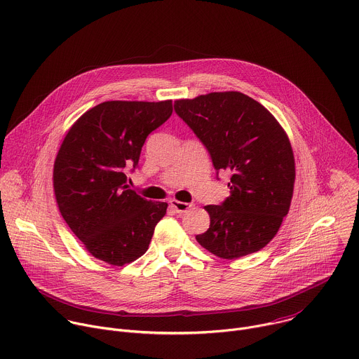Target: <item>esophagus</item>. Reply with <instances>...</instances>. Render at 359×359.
Listing matches in <instances>:
<instances>
[{
    "label": "esophagus",
    "mask_w": 359,
    "mask_h": 359,
    "mask_svg": "<svg viewBox=\"0 0 359 359\" xmlns=\"http://www.w3.org/2000/svg\"><path fill=\"white\" fill-rule=\"evenodd\" d=\"M169 203H170V206L175 209V212H177V213H184V212H187L191 208L190 203L179 201V200H175V198L170 200Z\"/></svg>",
    "instance_id": "1"
}]
</instances>
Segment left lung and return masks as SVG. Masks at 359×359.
I'll return each instance as SVG.
<instances>
[{
    "label": "left lung",
    "instance_id": "left-lung-1",
    "mask_svg": "<svg viewBox=\"0 0 359 359\" xmlns=\"http://www.w3.org/2000/svg\"><path fill=\"white\" fill-rule=\"evenodd\" d=\"M175 112L210 153L215 169L229 172L230 196L204 209L210 216L201 247L233 260L266 247L292 198L295 163L277 119L241 92H212L175 102Z\"/></svg>",
    "mask_w": 359,
    "mask_h": 359
}]
</instances>
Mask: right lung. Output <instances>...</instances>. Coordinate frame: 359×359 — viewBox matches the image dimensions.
Instances as JSON below:
<instances>
[{
	"label": "right lung",
	"instance_id": "add662e5",
	"mask_svg": "<svg viewBox=\"0 0 359 359\" xmlns=\"http://www.w3.org/2000/svg\"><path fill=\"white\" fill-rule=\"evenodd\" d=\"M172 100L102 102L68 130L54 165L60 212L95 259L112 266L135 262L149 248L168 203L129 189L150 132L172 115Z\"/></svg>",
	"mask_w": 359,
	"mask_h": 359
}]
</instances>
